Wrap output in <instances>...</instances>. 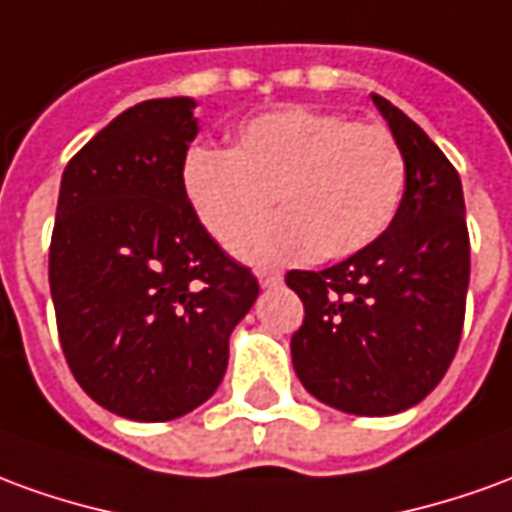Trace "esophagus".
Listing matches in <instances>:
<instances>
[{
  "label": "esophagus",
  "mask_w": 512,
  "mask_h": 512,
  "mask_svg": "<svg viewBox=\"0 0 512 512\" xmlns=\"http://www.w3.org/2000/svg\"><path fill=\"white\" fill-rule=\"evenodd\" d=\"M257 280H260L263 288H274V285H280L282 282V274L280 271H271V268H260V271H257Z\"/></svg>",
  "instance_id": "esophagus-1"
}]
</instances>
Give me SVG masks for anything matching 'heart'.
Returning a JSON list of instances; mask_svg holds the SVG:
<instances>
[{
	"label": "heart",
	"instance_id": "b5f03b06",
	"mask_svg": "<svg viewBox=\"0 0 512 512\" xmlns=\"http://www.w3.org/2000/svg\"><path fill=\"white\" fill-rule=\"evenodd\" d=\"M180 182L196 219L230 252L257 263L310 249L341 260L391 227L407 163L388 127L291 105L244 121L227 152L191 146ZM274 195L286 216L258 233Z\"/></svg>",
	"mask_w": 512,
	"mask_h": 512
}]
</instances>
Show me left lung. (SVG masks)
Listing matches in <instances>:
<instances>
[{
  "label": "left lung",
  "mask_w": 512,
  "mask_h": 512,
  "mask_svg": "<svg viewBox=\"0 0 512 512\" xmlns=\"http://www.w3.org/2000/svg\"><path fill=\"white\" fill-rule=\"evenodd\" d=\"M371 99L405 152L399 213L366 249L285 282L305 305L291 338L302 385L343 413L393 416L443 380L460 346L471 244L455 166L399 107Z\"/></svg>",
  "instance_id": "left-lung-1"
}]
</instances>
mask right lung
Here are the masks:
<instances>
[{
  "mask_svg": "<svg viewBox=\"0 0 512 512\" xmlns=\"http://www.w3.org/2000/svg\"><path fill=\"white\" fill-rule=\"evenodd\" d=\"M194 99L124 110L71 157L49 244L57 335L74 380L132 421L207 402L257 277L221 249L182 194Z\"/></svg>",
  "mask_w": 512,
  "mask_h": 512,
  "instance_id": "obj_1",
  "label": "right lung"
}]
</instances>
